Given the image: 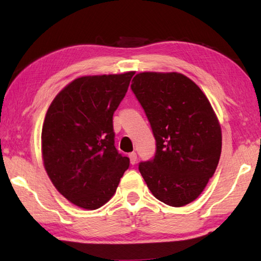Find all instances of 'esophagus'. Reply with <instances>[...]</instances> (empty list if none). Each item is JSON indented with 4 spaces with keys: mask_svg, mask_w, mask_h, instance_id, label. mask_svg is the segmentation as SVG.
<instances>
[{
    "mask_svg": "<svg viewBox=\"0 0 261 261\" xmlns=\"http://www.w3.org/2000/svg\"><path fill=\"white\" fill-rule=\"evenodd\" d=\"M129 158H130V161L132 165H135V163L137 162V153L136 152H132L129 154Z\"/></svg>",
    "mask_w": 261,
    "mask_h": 261,
    "instance_id": "esophagus-1",
    "label": "esophagus"
}]
</instances>
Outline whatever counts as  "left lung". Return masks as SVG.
<instances>
[{
	"label": "left lung",
	"mask_w": 261,
	"mask_h": 261,
	"mask_svg": "<svg viewBox=\"0 0 261 261\" xmlns=\"http://www.w3.org/2000/svg\"><path fill=\"white\" fill-rule=\"evenodd\" d=\"M131 90L156 141L155 154L139 163L153 196L180 207L197 199L220 160L221 127L208 99L187 76L141 72Z\"/></svg>",
	"instance_id": "obj_1"
}]
</instances>
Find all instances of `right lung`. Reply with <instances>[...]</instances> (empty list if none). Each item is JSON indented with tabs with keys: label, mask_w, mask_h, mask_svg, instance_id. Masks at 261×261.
I'll use <instances>...</instances> for the list:
<instances>
[{
	"label": "right lung",
	"mask_w": 261,
	"mask_h": 261,
	"mask_svg": "<svg viewBox=\"0 0 261 261\" xmlns=\"http://www.w3.org/2000/svg\"><path fill=\"white\" fill-rule=\"evenodd\" d=\"M134 74L74 79L47 110L41 134L46 171L57 191L82 208L105 205L130 167L115 147L113 115Z\"/></svg>",
	"instance_id": "1"
}]
</instances>
